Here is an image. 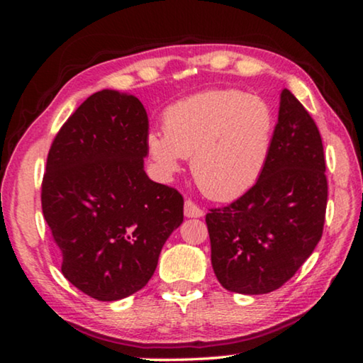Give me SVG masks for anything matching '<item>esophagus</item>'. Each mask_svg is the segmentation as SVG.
I'll use <instances>...</instances> for the list:
<instances>
[{
	"mask_svg": "<svg viewBox=\"0 0 363 363\" xmlns=\"http://www.w3.org/2000/svg\"><path fill=\"white\" fill-rule=\"evenodd\" d=\"M185 216L186 218H201L203 216V210L196 205L195 201L186 200L185 201Z\"/></svg>",
	"mask_w": 363,
	"mask_h": 363,
	"instance_id": "1",
	"label": "esophagus"
}]
</instances>
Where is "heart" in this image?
<instances>
[{"instance_id": "heart-1", "label": "heart", "mask_w": 363, "mask_h": 363, "mask_svg": "<svg viewBox=\"0 0 363 363\" xmlns=\"http://www.w3.org/2000/svg\"><path fill=\"white\" fill-rule=\"evenodd\" d=\"M276 128L274 111L259 96L211 89L173 102L163 130L147 135V148L162 173L178 172L191 157L196 185L216 201L235 200L264 172Z\"/></svg>"}]
</instances>
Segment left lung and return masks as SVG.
<instances>
[{"instance_id":"left-lung-1","label":"left lung","mask_w":363,"mask_h":363,"mask_svg":"<svg viewBox=\"0 0 363 363\" xmlns=\"http://www.w3.org/2000/svg\"><path fill=\"white\" fill-rule=\"evenodd\" d=\"M325 208L319 128L294 94L284 89L259 180L231 205L211 208L206 215L211 264L220 284L240 294L279 289L320 241Z\"/></svg>"}]
</instances>
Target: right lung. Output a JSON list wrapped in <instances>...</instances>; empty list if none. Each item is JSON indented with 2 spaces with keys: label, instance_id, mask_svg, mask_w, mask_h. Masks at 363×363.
Returning <instances> with one entry per match:
<instances>
[{
  "label": "right lung",
  "instance_id": "add662e5",
  "mask_svg": "<svg viewBox=\"0 0 363 363\" xmlns=\"http://www.w3.org/2000/svg\"><path fill=\"white\" fill-rule=\"evenodd\" d=\"M147 135L142 102L104 89L67 118L48 153L41 203L61 271L97 301L140 291L183 221V196L143 170Z\"/></svg>",
  "mask_w": 363,
  "mask_h": 363
}]
</instances>
